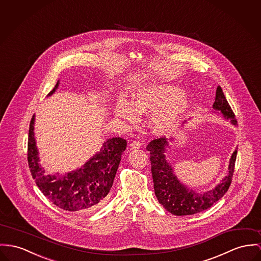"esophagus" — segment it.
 <instances>
[{
	"label": "esophagus",
	"mask_w": 261,
	"mask_h": 261,
	"mask_svg": "<svg viewBox=\"0 0 261 261\" xmlns=\"http://www.w3.org/2000/svg\"><path fill=\"white\" fill-rule=\"evenodd\" d=\"M141 145H142V143H141L140 141L135 140L131 143L130 147H131V149L136 150V149H139V148H140Z\"/></svg>",
	"instance_id": "34e87169"
}]
</instances>
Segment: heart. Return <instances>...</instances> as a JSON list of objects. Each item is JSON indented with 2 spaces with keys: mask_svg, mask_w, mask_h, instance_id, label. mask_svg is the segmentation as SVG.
I'll use <instances>...</instances> for the list:
<instances>
[{
  "mask_svg": "<svg viewBox=\"0 0 261 261\" xmlns=\"http://www.w3.org/2000/svg\"><path fill=\"white\" fill-rule=\"evenodd\" d=\"M188 107V99L180 89L170 85L149 86L138 89L131 103L121 100L115 107V116L135 123L138 114L153 113L150 126L156 134L173 129Z\"/></svg>",
  "mask_w": 261,
  "mask_h": 261,
  "instance_id": "b5f03b06",
  "label": "heart"
}]
</instances>
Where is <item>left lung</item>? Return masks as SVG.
<instances>
[{
	"label": "left lung",
	"mask_w": 261,
	"mask_h": 261,
	"mask_svg": "<svg viewBox=\"0 0 261 261\" xmlns=\"http://www.w3.org/2000/svg\"><path fill=\"white\" fill-rule=\"evenodd\" d=\"M213 108L216 111L212 113L221 114L225 120L229 121L232 125H238V121L234 118V114L222 92L221 86H218L217 88L216 100ZM185 123H188V121H185L182 126ZM174 140V137H171L170 139H155L151 141L147 146V150L151 154L150 161L152 165L151 171L155 195L161 204L172 215H195L210 208L227 192L233 175L238 151L234 150L229 159L227 173L224 178L214 189L198 193L178 179L173 166L166 159L165 153L167 148H170L169 143Z\"/></svg>",
	"instance_id": "1"
}]
</instances>
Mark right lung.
<instances>
[{
	"label": "right lung",
	"mask_w": 261,
	"mask_h": 261,
	"mask_svg": "<svg viewBox=\"0 0 261 261\" xmlns=\"http://www.w3.org/2000/svg\"><path fill=\"white\" fill-rule=\"evenodd\" d=\"M60 81L47 94L53 95ZM35 114L30 123L28 161L33 178L41 193L54 204L67 212H85L97 208L106 201L113 185L122 153L127 142L120 137L107 139L89 160L81 168L60 174H46L40 164V155L35 138Z\"/></svg>",
	"instance_id": "right-lung-1"
}]
</instances>
